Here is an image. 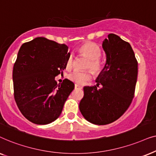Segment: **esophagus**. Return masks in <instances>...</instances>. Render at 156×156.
I'll list each match as a JSON object with an SVG mask.
<instances>
[{"mask_svg": "<svg viewBox=\"0 0 156 156\" xmlns=\"http://www.w3.org/2000/svg\"><path fill=\"white\" fill-rule=\"evenodd\" d=\"M75 88H76V89H81L82 87L79 86V85H78V84H75Z\"/></svg>", "mask_w": 156, "mask_h": 156, "instance_id": "34e87169", "label": "esophagus"}]
</instances>
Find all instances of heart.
<instances>
[{"instance_id":"1","label":"heart","mask_w":156,"mask_h":156,"mask_svg":"<svg viewBox=\"0 0 156 156\" xmlns=\"http://www.w3.org/2000/svg\"><path fill=\"white\" fill-rule=\"evenodd\" d=\"M80 53L88 58L86 67L90 68L93 72L100 73L103 69V63L101 61V50L97 44L94 43H85L79 48ZM73 54L70 53L66 61V68L70 69L73 64ZM70 80L78 84H85L91 78V73L89 70H75L70 73L68 76Z\"/></svg>"}]
</instances>
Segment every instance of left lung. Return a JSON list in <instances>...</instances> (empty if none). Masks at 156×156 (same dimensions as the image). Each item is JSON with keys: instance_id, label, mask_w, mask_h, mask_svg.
I'll list each match as a JSON object with an SVG mask.
<instances>
[{"instance_id": "1", "label": "left lung", "mask_w": 156, "mask_h": 156, "mask_svg": "<svg viewBox=\"0 0 156 156\" xmlns=\"http://www.w3.org/2000/svg\"><path fill=\"white\" fill-rule=\"evenodd\" d=\"M106 63L95 86H85L79 109L91 123L106 125L127 111L134 97L138 62L130 43L111 33L103 42ZM101 88L97 89V87Z\"/></svg>"}]
</instances>
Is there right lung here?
Masks as SVG:
<instances>
[{"mask_svg":"<svg viewBox=\"0 0 156 156\" xmlns=\"http://www.w3.org/2000/svg\"><path fill=\"white\" fill-rule=\"evenodd\" d=\"M69 54L66 45L43 37L20 47L13 70L14 98L29 121L45 125L61 115L74 83L65 79L58 85L55 77L66 69Z\"/></svg>","mask_w":156,"mask_h":156,"instance_id":"obj_1","label":"right lung"}]
</instances>
